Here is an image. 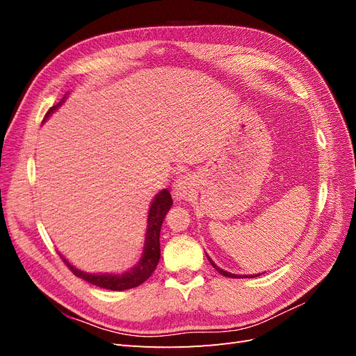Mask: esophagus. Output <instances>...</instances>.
<instances>
[{
    "mask_svg": "<svg viewBox=\"0 0 356 356\" xmlns=\"http://www.w3.org/2000/svg\"><path fill=\"white\" fill-rule=\"evenodd\" d=\"M193 190V178L190 175L179 177L174 184V195L177 199H186Z\"/></svg>",
    "mask_w": 356,
    "mask_h": 356,
    "instance_id": "obj_1",
    "label": "esophagus"
}]
</instances>
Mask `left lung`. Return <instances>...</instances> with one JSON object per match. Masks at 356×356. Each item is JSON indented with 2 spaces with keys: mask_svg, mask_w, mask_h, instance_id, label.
I'll return each mask as SVG.
<instances>
[{
  "mask_svg": "<svg viewBox=\"0 0 356 356\" xmlns=\"http://www.w3.org/2000/svg\"><path fill=\"white\" fill-rule=\"evenodd\" d=\"M207 257H208V255H207ZM208 260H209V263H211V264L213 266V268H215V270H217L218 273H221L222 276H227V277H242L241 275L238 276V275H233V273H230V272H225V270H222V268H220V267H218L217 264H215V263H213V261L211 260V258H209V257H208ZM254 276H258V275H254ZM254 276L251 275V276H243V277H254Z\"/></svg>",
  "mask_w": 356,
  "mask_h": 356,
  "instance_id": "obj_1",
  "label": "left lung"
}]
</instances>
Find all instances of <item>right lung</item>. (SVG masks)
Returning <instances> with one entry per match:
<instances>
[{
    "label": "right lung",
    "instance_id": "1",
    "mask_svg": "<svg viewBox=\"0 0 356 356\" xmlns=\"http://www.w3.org/2000/svg\"><path fill=\"white\" fill-rule=\"evenodd\" d=\"M62 102L58 105L51 106V108L47 111L46 117H49L53 111H55L58 106H60ZM172 207V197L168 188H163L161 191L157 193V196L152 202V207H149L148 211V218H147V233H145V243H144V251L141 260L138 261L135 267H132L131 270L118 273V275H111V273H86L79 270L77 267H74L72 264L68 263V260L62 257L63 263H65L70 270L81 279H84L86 282L93 284L96 286H101L105 289H111V291H123V289H131L138 285L144 284L147 279L153 275L156 270V267L160 260V229L161 224H163V220L166 217L168 211Z\"/></svg>",
    "mask_w": 356,
    "mask_h": 356
}]
</instances>
